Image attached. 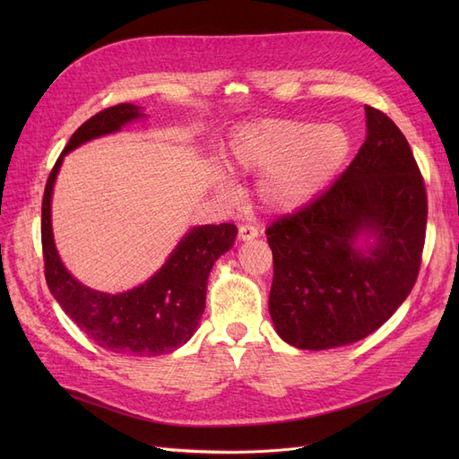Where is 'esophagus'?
Segmentation results:
<instances>
[{"mask_svg": "<svg viewBox=\"0 0 459 459\" xmlns=\"http://www.w3.org/2000/svg\"><path fill=\"white\" fill-rule=\"evenodd\" d=\"M255 238H258V230L255 226H247V224L239 226V239L241 241H251Z\"/></svg>", "mask_w": 459, "mask_h": 459, "instance_id": "1", "label": "esophagus"}]
</instances>
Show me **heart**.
<instances>
[{
	"label": "heart",
	"mask_w": 459,
	"mask_h": 459,
	"mask_svg": "<svg viewBox=\"0 0 459 459\" xmlns=\"http://www.w3.org/2000/svg\"><path fill=\"white\" fill-rule=\"evenodd\" d=\"M351 137L339 124L264 118L247 124L231 142L238 170L262 174L258 201L272 212L300 208L331 186L351 155ZM220 189L230 182L220 176Z\"/></svg>",
	"instance_id": "b5f03b06"
}]
</instances>
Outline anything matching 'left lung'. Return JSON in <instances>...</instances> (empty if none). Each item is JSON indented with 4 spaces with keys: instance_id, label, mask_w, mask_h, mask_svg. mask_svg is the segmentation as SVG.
<instances>
[{
    "instance_id": "1",
    "label": "left lung",
    "mask_w": 459,
    "mask_h": 459,
    "mask_svg": "<svg viewBox=\"0 0 459 459\" xmlns=\"http://www.w3.org/2000/svg\"><path fill=\"white\" fill-rule=\"evenodd\" d=\"M366 126L364 145L337 182L266 230L272 322L302 351L366 339L398 310L420 273L423 176L391 118L366 105Z\"/></svg>"
}]
</instances>
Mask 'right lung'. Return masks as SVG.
<instances>
[{"label": "right lung", "mask_w": 459, "mask_h": 459, "mask_svg": "<svg viewBox=\"0 0 459 459\" xmlns=\"http://www.w3.org/2000/svg\"><path fill=\"white\" fill-rule=\"evenodd\" d=\"M145 117L140 107L120 103L97 113L73 134L48 178L41 203V248L46 281L65 314L105 351L126 356H159L186 344L204 312L206 281L214 262L233 247V224L191 228L160 270L126 293H101L82 285L65 268L51 230V195L65 155L128 122Z\"/></svg>", "instance_id": "right-lung-1"}]
</instances>
